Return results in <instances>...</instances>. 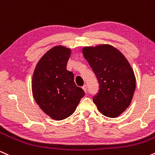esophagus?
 <instances>
[{
    "instance_id": "1",
    "label": "esophagus",
    "mask_w": 155,
    "mask_h": 155,
    "mask_svg": "<svg viewBox=\"0 0 155 155\" xmlns=\"http://www.w3.org/2000/svg\"><path fill=\"white\" fill-rule=\"evenodd\" d=\"M82 89L84 90V91L85 92H87V85H84V86L82 87Z\"/></svg>"
}]
</instances>
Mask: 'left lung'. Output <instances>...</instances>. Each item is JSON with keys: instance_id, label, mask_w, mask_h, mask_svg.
<instances>
[{"instance_id": "left-lung-1", "label": "left lung", "mask_w": 155, "mask_h": 155, "mask_svg": "<svg viewBox=\"0 0 155 155\" xmlns=\"http://www.w3.org/2000/svg\"><path fill=\"white\" fill-rule=\"evenodd\" d=\"M82 52L98 81V92L93 97L97 109L106 117L120 116L130 106L136 90L129 62L109 44L84 47Z\"/></svg>"}]
</instances>
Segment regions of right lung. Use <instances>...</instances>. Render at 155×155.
<instances>
[{
    "mask_svg": "<svg viewBox=\"0 0 155 155\" xmlns=\"http://www.w3.org/2000/svg\"><path fill=\"white\" fill-rule=\"evenodd\" d=\"M71 51L63 46L51 48L37 63L32 91L41 109L55 120H62L75 111L84 91L74 82L66 69Z\"/></svg>",
    "mask_w": 155,
    "mask_h": 155,
    "instance_id": "obj_1",
    "label": "right lung"
}]
</instances>
